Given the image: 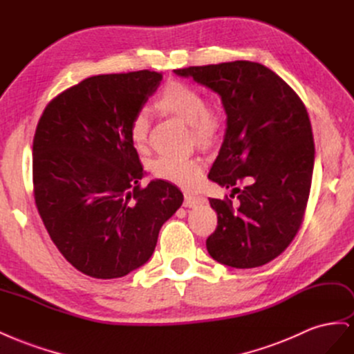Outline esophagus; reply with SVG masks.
Returning <instances> with one entry per match:
<instances>
[{
	"label": "esophagus",
	"mask_w": 354,
	"mask_h": 354,
	"mask_svg": "<svg viewBox=\"0 0 354 354\" xmlns=\"http://www.w3.org/2000/svg\"><path fill=\"white\" fill-rule=\"evenodd\" d=\"M198 198L197 197H194V196H189V194H185V200H184V206L185 207H196L197 204H198Z\"/></svg>",
	"instance_id": "obj_1"
}]
</instances>
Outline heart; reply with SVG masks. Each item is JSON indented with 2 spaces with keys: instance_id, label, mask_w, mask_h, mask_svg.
I'll return each instance as SVG.
<instances>
[{
  "instance_id": "1",
  "label": "heart",
  "mask_w": 354,
  "mask_h": 354,
  "mask_svg": "<svg viewBox=\"0 0 354 354\" xmlns=\"http://www.w3.org/2000/svg\"><path fill=\"white\" fill-rule=\"evenodd\" d=\"M157 106L188 123L192 133L201 142L212 140L219 128L218 113L206 109V100L197 88L184 82H169L160 95ZM148 135V115L140 110L129 124V138L135 147H142ZM153 174L162 180L179 185L182 188H194L198 185L203 176V163L196 157H158L153 162Z\"/></svg>"
}]
</instances>
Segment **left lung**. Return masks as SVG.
Here are the masks:
<instances>
[{
	"instance_id": "8db88e82",
	"label": "left lung",
	"mask_w": 354,
	"mask_h": 354,
	"mask_svg": "<svg viewBox=\"0 0 354 354\" xmlns=\"http://www.w3.org/2000/svg\"><path fill=\"white\" fill-rule=\"evenodd\" d=\"M221 97L226 129L209 179L239 200L209 198L218 227L209 254L222 265H266L290 245L312 185L315 144L299 95L266 66L236 60L174 71ZM245 182L243 189L237 185Z\"/></svg>"
}]
</instances>
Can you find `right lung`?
Returning <instances> with one entry per match:
<instances>
[{"label":"right lung","instance_id":"1","mask_svg":"<svg viewBox=\"0 0 354 354\" xmlns=\"http://www.w3.org/2000/svg\"><path fill=\"white\" fill-rule=\"evenodd\" d=\"M162 73L91 76L45 107L33 138V189L55 247L88 277L113 279L150 260L184 196L170 182L140 187L129 124Z\"/></svg>","mask_w":354,"mask_h":354}]
</instances>
